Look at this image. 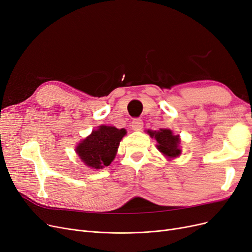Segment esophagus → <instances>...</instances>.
I'll list each match as a JSON object with an SVG mask.
<instances>
[{"label":"esophagus","mask_w":252,"mask_h":252,"mask_svg":"<svg viewBox=\"0 0 252 252\" xmlns=\"http://www.w3.org/2000/svg\"><path fill=\"white\" fill-rule=\"evenodd\" d=\"M130 126L134 130H141L142 127H143V122H142L141 118H134L132 120V124H130Z\"/></svg>","instance_id":"34e87169"}]
</instances>
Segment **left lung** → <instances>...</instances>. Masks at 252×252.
Returning a JSON list of instances; mask_svg holds the SVG:
<instances>
[{
  "mask_svg": "<svg viewBox=\"0 0 252 252\" xmlns=\"http://www.w3.org/2000/svg\"><path fill=\"white\" fill-rule=\"evenodd\" d=\"M150 135L157 139L158 149L163 155L169 158H176L180 155V149L178 148L179 136H174L168 128H160L158 132L150 133Z\"/></svg>",
  "mask_w": 252,
  "mask_h": 252,
  "instance_id": "left-lung-1",
  "label": "left lung"
}]
</instances>
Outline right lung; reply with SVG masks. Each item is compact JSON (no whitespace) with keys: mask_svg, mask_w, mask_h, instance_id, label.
<instances>
[{"mask_svg":"<svg viewBox=\"0 0 252 252\" xmlns=\"http://www.w3.org/2000/svg\"><path fill=\"white\" fill-rule=\"evenodd\" d=\"M125 135V128L101 126L79 143L76 151L86 166L102 169L110 165L114 159L119 142Z\"/></svg>","mask_w":252,"mask_h":252,"instance_id":"right-lung-1","label":"right lung"}]
</instances>
